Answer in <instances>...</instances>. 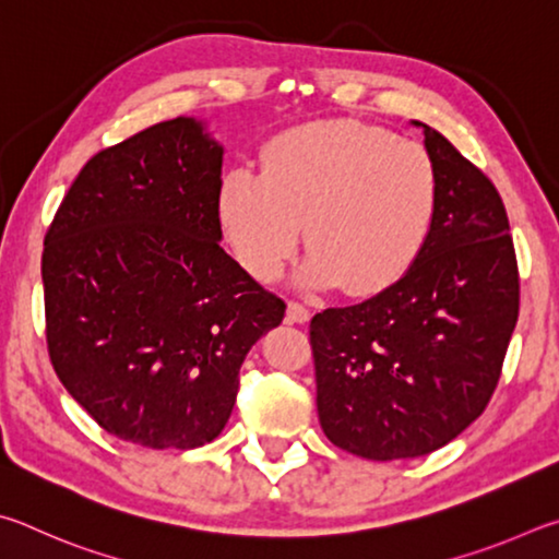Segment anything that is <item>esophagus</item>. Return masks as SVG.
<instances>
[{
    "label": "esophagus",
    "mask_w": 559,
    "mask_h": 559,
    "mask_svg": "<svg viewBox=\"0 0 559 559\" xmlns=\"http://www.w3.org/2000/svg\"><path fill=\"white\" fill-rule=\"evenodd\" d=\"M309 317L311 311L305 305H299V301H289L287 305V321H292V324H307Z\"/></svg>",
    "instance_id": "obj_1"
}]
</instances>
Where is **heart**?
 I'll list each match as a JSON object with an SVG mask.
<instances>
[{
	"label": "heart",
	"mask_w": 559,
	"mask_h": 559,
	"mask_svg": "<svg viewBox=\"0 0 559 559\" xmlns=\"http://www.w3.org/2000/svg\"><path fill=\"white\" fill-rule=\"evenodd\" d=\"M439 179L432 154L385 127L321 120L280 132L262 152V171L225 174L223 233L252 277L270 282L311 250L309 287L378 295L407 274L432 233Z\"/></svg>",
	"instance_id": "heart-1"
}]
</instances>
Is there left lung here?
I'll list each match as a JSON object with an SVG mask.
<instances>
[{
	"mask_svg": "<svg viewBox=\"0 0 559 559\" xmlns=\"http://www.w3.org/2000/svg\"><path fill=\"white\" fill-rule=\"evenodd\" d=\"M423 127L439 179L425 250L393 287L309 324L321 429L376 462L435 452L484 413L521 307L501 195L444 134Z\"/></svg>",
	"mask_w": 559,
	"mask_h": 559,
	"instance_id": "left-lung-1",
	"label": "left lung"
}]
</instances>
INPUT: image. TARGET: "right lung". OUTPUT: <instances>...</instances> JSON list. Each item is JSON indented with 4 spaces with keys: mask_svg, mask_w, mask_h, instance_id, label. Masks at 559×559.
<instances>
[{
    "mask_svg": "<svg viewBox=\"0 0 559 559\" xmlns=\"http://www.w3.org/2000/svg\"><path fill=\"white\" fill-rule=\"evenodd\" d=\"M221 169L199 122L152 124L91 156L48 225V356L124 442H213L245 356L285 319V301L221 248Z\"/></svg>",
    "mask_w": 559,
    "mask_h": 559,
    "instance_id": "obj_1",
    "label": "right lung"
}]
</instances>
